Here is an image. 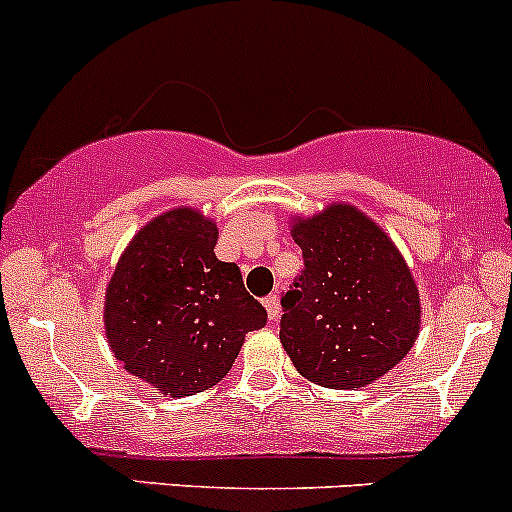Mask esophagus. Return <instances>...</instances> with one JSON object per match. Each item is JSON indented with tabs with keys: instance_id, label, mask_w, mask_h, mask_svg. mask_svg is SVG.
Here are the masks:
<instances>
[{
	"instance_id": "obj_1",
	"label": "esophagus",
	"mask_w": 512,
	"mask_h": 512,
	"mask_svg": "<svg viewBox=\"0 0 512 512\" xmlns=\"http://www.w3.org/2000/svg\"><path fill=\"white\" fill-rule=\"evenodd\" d=\"M262 304H265V309H267V317L272 319V322H277V317H280V297H277V294H270V297H265L262 299Z\"/></svg>"
}]
</instances>
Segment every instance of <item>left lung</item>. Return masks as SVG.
I'll use <instances>...</instances> for the list:
<instances>
[{"label": "left lung", "mask_w": 512, "mask_h": 512, "mask_svg": "<svg viewBox=\"0 0 512 512\" xmlns=\"http://www.w3.org/2000/svg\"><path fill=\"white\" fill-rule=\"evenodd\" d=\"M304 275L282 297L280 342L294 369L324 389H361L414 347L421 299L389 232L349 203L289 218Z\"/></svg>", "instance_id": "left-lung-1"}]
</instances>
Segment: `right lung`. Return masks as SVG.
Listing matches in <instances>:
<instances>
[{
    "label": "right lung",
    "instance_id": "obj_1",
    "mask_svg": "<svg viewBox=\"0 0 512 512\" xmlns=\"http://www.w3.org/2000/svg\"><path fill=\"white\" fill-rule=\"evenodd\" d=\"M218 225L190 205L170 208L133 235L103 299L108 347L156 394L213 389L235 364L245 334L267 312L240 267L215 257Z\"/></svg>",
    "mask_w": 512,
    "mask_h": 512
}]
</instances>
